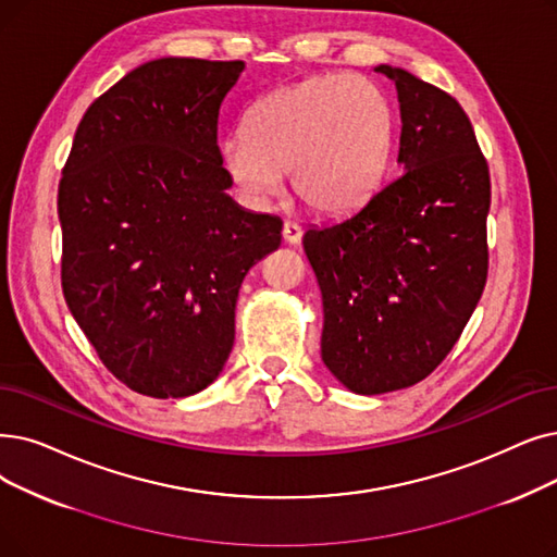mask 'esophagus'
<instances>
[{
    "label": "esophagus",
    "mask_w": 557,
    "mask_h": 557,
    "mask_svg": "<svg viewBox=\"0 0 557 557\" xmlns=\"http://www.w3.org/2000/svg\"><path fill=\"white\" fill-rule=\"evenodd\" d=\"M282 236H284V240L286 244H292V246H296V244H300V238H302V230L296 225V223H292V221H286L284 225H282Z\"/></svg>",
    "instance_id": "obj_1"
}]
</instances>
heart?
<instances>
[{
    "mask_svg": "<svg viewBox=\"0 0 557 557\" xmlns=\"http://www.w3.org/2000/svg\"><path fill=\"white\" fill-rule=\"evenodd\" d=\"M396 115L371 79L319 75L257 100L246 132L221 143V163L250 202H265L292 173L294 196L319 213H344L377 188Z\"/></svg>",
    "mask_w": 557,
    "mask_h": 557,
    "instance_id": "heart-1",
    "label": "heart"
}]
</instances>
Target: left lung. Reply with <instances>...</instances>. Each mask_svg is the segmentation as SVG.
<instances>
[{"label":"left lung","instance_id":"1","mask_svg":"<svg viewBox=\"0 0 557 557\" xmlns=\"http://www.w3.org/2000/svg\"><path fill=\"white\" fill-rule=\"evenodd\" d=\"M375 72L396 84L403 173L348 219L302 236L323 294L321 357L364 396L405 389L442 364L490 269V168L469 115L412 72Z\"/></svg>","mask_w":557,"mask_h":557}]
</instances>
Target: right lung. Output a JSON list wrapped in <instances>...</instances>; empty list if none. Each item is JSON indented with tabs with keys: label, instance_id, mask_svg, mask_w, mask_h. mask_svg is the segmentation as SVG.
Listing matches in <instances>:
<instances>
[{
	"label": "right lung",
	"instance_id": "right-lung-1",
	"mask_svg": "<svg viewBox=\"0 0 557 557\" xmlns=\"http://www.w3.org/2000/svg\"><path fill=\"white\" fill-rule=\"evenodd\" d=\"M244 61L143 63L84 113L59 184L61 286L102 364L132 392H202L234 346L252 265L282 221L240 209L219 111Z\"/></svg>",
	"mask_w": 557,
	"mask_h": 557
}]
</instances>
